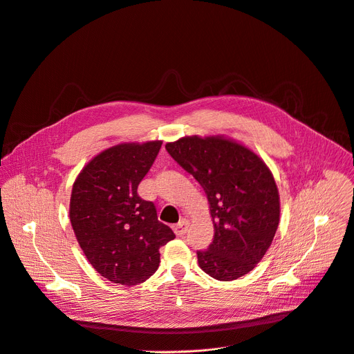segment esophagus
Masks as SVG:
<instances>
[{
  "label": "esophagus",
  "mask_w": 354,
  "mask_h": 354,
  "mask_svg": "<svg viewBox=\"0 0 354 354\" xmlns=\"http://www.w3.org/2000/svg\"><path fill=\"white\" fill-rule=\"evenodd\" d=\"M187 227H189V222L186 219H182L178 225L174 226V230L176 233V236H183V234L187 232Z\"/></svg>",
  "instance_id": "esophagus-1"
}]
</instances>
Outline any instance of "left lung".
<instances>
[{"label": "left lung", "mask_w": 354, "mask_h": 354, "mask_svg": "<svg viewBox=\"0 0 354 354\" xmlns=\"http://www.w3.org/2000/svg\"><path fill=\"white\" fill-rule=\"evenodd\" d=\"M165 148L207 196L215 234L206 250L196 252L201 269L222 281L249 273L270 248L280 216L266 163L222 136H186Z\"/></svg>", "instance_id": "left-lung-1"}]
</instances>
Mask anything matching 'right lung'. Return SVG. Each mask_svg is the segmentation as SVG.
Wrapping results in <instances>:
<instances>
[{
  "label": "right lung",
  "mask_w": 354,
  "mask_h": 354,
  "mask_svg": "<svg viewBox=\"0 0 354 354\" xmlns=\"http://www.w3.org/2000/svg\"><path fill=\"white\" fill-rule=\"evenodd\" d=\"M160 140L115 145L88 162L74 182L69 219L88 262L112 283L133 286L160 262L159 248L175 238L158 221L138 185L151 169Z\"/></svg>",
  "instance_id": "1"
}]
</instances>
